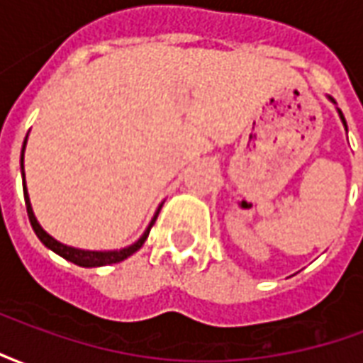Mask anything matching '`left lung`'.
Masks as SVG:
<instances>
[{"mask_svg":"<svg viewBox=\"0 0 363 363\" xmlns=\"http://www.w3.org/2000/svg\"><path fill=\"white\" fill-rule=\"evenodd\" d=\"M338 114H340V118H342L344 126H346V120H344V114H342V111H338Z\"/></svg>","mask_w":363,"mask_h":363,"instance_id":"obj_1","label":"left lung"}]
</instances>
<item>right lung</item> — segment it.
I'll list each match as a JSON object with an SVG mask.
<instances>
[{
  "label": "right lung",
  "mask_w": 363,
  "mask_h": 363,
  "mask_svg": "<svg viewBox=\"0 0 363 363\" xmlns=\"http://www.w3.org/2000/svg\"><path fill=\"white\" fill-rule=\"evenodd\" d=\"M25 143H27V138H25ZM25 143H23V153H21V167H23V155H25ZM23 190H25V204H27V213H28V220H30V225L35 229V233L38 235V239L43 241L48 249H52L54 252H58L60 257H64L69 262H74L77 267H85V268H93V267H106V264H116L120 260L128 259L130 255H134L143 243H145V239L150 235V229L153 228V223L157 220L159 216V208L157 213H155V218L151 220L150 228L145 229V233H143L134 245H130L126 249H120V251H82V249H74V247H67V245L58 243L54 237H50L46 231H44L40 225H38V221H36L35 213H33V208H30V202H28V194H27V186H25V173H23Z\"/></svg>",
  "instance_id": "right-lung-1"
}]
</instances>
